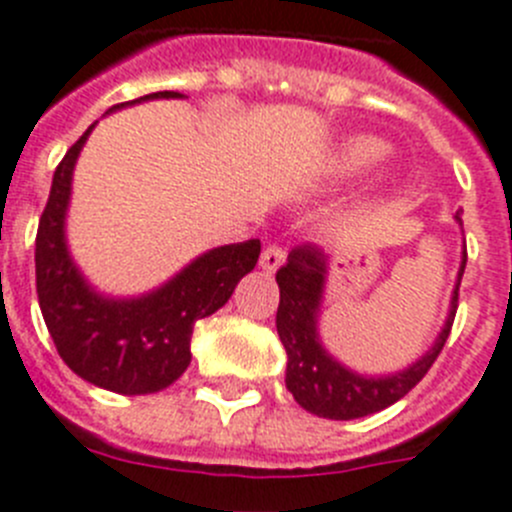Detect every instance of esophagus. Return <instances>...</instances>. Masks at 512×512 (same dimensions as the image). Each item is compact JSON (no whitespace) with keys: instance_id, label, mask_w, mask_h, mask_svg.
Here are the masks:
<instances>
[{"instance_id":"obj_1","label":"esophagus","mask_w":512,"mask_h":512,"mask_svg":"<svg viewBox=\"0 0 512 512\" xmlns=\"http://www.w3.org/2000/svg\"><path fill=\"white\" fill-rule=\"evenodd\" d=\"M285 262V247L283 245H267L260 255V267L267 273H275Z\"/></svg>"}]
</instances>
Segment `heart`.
Returning a JSON list of instances; mask_svg holds the SVG:
<instances>
[{"label": "heart", "instance_id": "1", "mask_svg": "<svg viewBox=\"0 0 512 512\" xmlns=\"http://www.w3.org/2000/svg\"><path fill=\"white\" fill-rule=\"evenodd\" d=\"M385 153H388V147H385L382 140H375V137H354V140H349L342 147V153L336 158V170L347 173V176L362 173V170L380 163L385 158Z\"/></svg>", "mask_w": 512, "mask_h": 512}]
</instances>
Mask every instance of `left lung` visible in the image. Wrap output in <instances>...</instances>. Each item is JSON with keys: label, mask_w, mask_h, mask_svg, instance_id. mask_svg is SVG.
Masks as SVG:
<instances>
[{"label": "left lung", "mask_w": 512, "mask_h": 512, "mask_svg": "<svg viewBox=\"0 0 512 512\" xmlns=\"http://www.w3.org/2000/svg\"><path fill=\"white\" fill-rule=\"evenodd\" d=\"M457 219L462 222L459 214ZM464 265H467V252H464L462 267H459L457 288L451 296L449 319H446L434 347L408 370L388 377H362L339 365L334 357H329L326 349L321 347L319 334H316V316H319L326 278V255L311 242L293 247L288 262L275 273L280 288L275 326H278L280 342L288 354L285 385L293 393L296 403L319 418L352 421V418L382 411V408H388L395 400L411 393L431 370V365L444 349L446 339H449L451 324L457 316L459 283H462Z\"/></svg>", "instance_id": "left-lung-1"}]
</instances>
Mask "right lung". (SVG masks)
<instances>
[{
	"mask_svg": "<svg viewBox=\"0 0 512 512\" xmlns=\"http://www.w3.org/2000/svg\"><path fill=\"white\" fill-rule=\"evenodd\" d=\"M181 96L178 91H158L112 109ZM91 127L68 147L55 168L48 204L40 216L35 237L40 311L55 349L78 377L112 393H158L191 365L193 324L229 301L239 280L257 265L260 239L206 252L150 296L135 301L96 296L68 257L63 239L71 173Z\"/></svg>",
	"mask_w": 512,
	"mask_h": 512,
	"instance_id": "1",
	"label": "right lung"
}]
</instances>
